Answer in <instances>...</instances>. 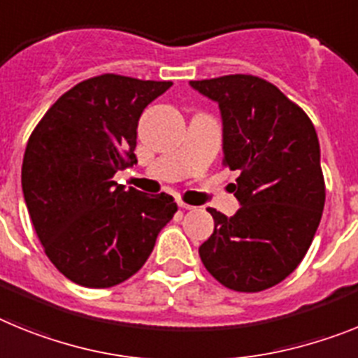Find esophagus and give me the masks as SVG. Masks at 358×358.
Returning <instances> with one entry per match:
<instances>
[{
    "mask_svg": "<svg viewBox=\"0 0 358 358\" xmlns=\"http://www.w3.org/2000/svg\"><path fill=\"white\" fill-rule=\"evenodd\" d=\"M178 205H180V207H182V209H194L192 205L185 203V201H182V200H178Z\"/></svg>",
    "mask_w": 358,
    "mask_h": 358,
    "instance_id": "obj_1",
    "label": "esophagus"
}]
</instances>
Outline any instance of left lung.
Returning a JSON list of instances; mask_svg holds the SVG:
<instances>
[{
	"mask_svg": "<svg viewBox=\"0 0 358 358\" xmlns=\"http://www.w3.org/2000/svg\"><path fill=\"white\" fill-rule=\"evenodd\" d=\"M217 102L223 166L238 171L234 216L209 209L214 232L200 257L216 281L236 292H261L287 279L308 252L324 209L326 187L315 127L268 80L223 76L191 80Z\"/></svg>",
	"mask_w": 358,
	"mask_h": 358,
	"instance_id": "obj_1",
	"label": "left lung"
}]
</instances>
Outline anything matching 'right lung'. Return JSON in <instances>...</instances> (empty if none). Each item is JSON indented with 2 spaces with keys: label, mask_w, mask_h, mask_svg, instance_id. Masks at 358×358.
Wrapping results in <instances>:
<instances>
[{
  "label": "right lung",
  "mask_w": 358,
  "mask_h": 358,
  "mask_svg": "<svg viewBox=\"0 0 358 358\" xmlns=\"http://www.w3.org/2000/svg\"><path fill=\"white\" fill-rule=\"evenodd\" d=\"M171 80L92 77L57 99L29 138L24 203L45 254L70 281L110 288L144 266L178 210L173 196L115 182L136 164V126Z\"/></svg>",
  "instance_id": "right-lung-1"
}]
</instances>
